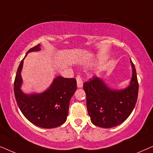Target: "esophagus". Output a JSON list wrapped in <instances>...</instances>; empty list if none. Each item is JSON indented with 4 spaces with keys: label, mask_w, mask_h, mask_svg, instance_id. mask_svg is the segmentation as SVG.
Returning a JSON list of instances; mask_svg holds the SVG:
<instances>
[{
    "label": "esophagus",
    "mask_w": 153,
    "mask_h": 153,
    "mask_svg": "<svg viewBox=\"0 0 153 153\" xmlns=\"http://www.w3.org/2000/svg\"><path fill=\"white\" fill-rule=\"evenodd\" d=\"M76 82H77V87L78 88H82L83 87V80L81 78L80 76H76Z\"/></svg>",
    "instance_id": "esophagus-1"
}]
</instances>
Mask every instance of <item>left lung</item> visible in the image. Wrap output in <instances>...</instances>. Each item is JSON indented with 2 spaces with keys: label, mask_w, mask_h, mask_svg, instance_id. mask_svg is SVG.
Returning <instances> with one entry per match:
<instances>
[{
  "label": "left lung",
  "mask_w": 153,
  "mask_h": 153,
  "mask_svg": "<svg viewBox=\"0 0 153 153\" xmlns=\"http://www.w3.org/2000/svg\"><path fill=\"white\" fill-rule=\"evenodd\" d=\"M132 75L129 85L124 89H111L103 79L93 76L83 83L86 105L91 120L103 128L116 127L129 116L137 101L139 83L134 65L130 59Z\"/></svg>",
  "instance_id": "8db88e82"
}]
</instances>
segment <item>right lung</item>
<instances>
[{"label":"right lung","instance_id":"obj_1","mask_svg":"<svg viewBox=\"0 0 153 153\" xmlns=\"http://www.w3.org/2000/svg\"><path fill=\"white\" fill-rule=\"evenodd\" d=\"M40 49L39 44L29 49L25 57L30 52ZM25 57L19 66L14 83L19 108L24 116L37 127L50 129L60 126L65 122L68 116L70 101L76 90V79L58 76L42 93H24L21 89L23 83L21 73Z\"/></svg>","mask_w":153,"mask_h":153}]
</instances>
